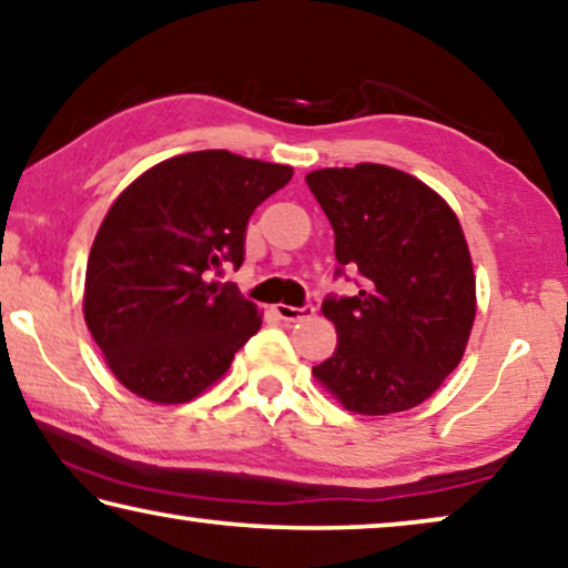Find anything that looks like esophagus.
Returning a JSON list of instances; mask_svg holds the SVG:
<instances>
[{"label":"esophagus","instance_id":"1","mask_svg":"<svg viewBox=\"0 0 568 568\" xmlns=\"http://www.w3.org/2000/svg\"><path fill=\"white\" fill-rule=\"evenodd\" d=\"M275 313H277V316H281L283 321H291V324H293V321H303V318L313 316V306L295 308V306H285V303H277Z\"/></svg>","mask_w":568,"mask_h":568}]
</instances>
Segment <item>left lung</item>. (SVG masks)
Here are the masks:
<instances>
[{
    "label": "left lung",
    "mask_w": 568,
    "mask_h": 568,
    "mask_svg": "<svg viewBox=\"0 0 568 568\" xmlns=\"http://www.w3.org/2000/svg\"><path fill=\"white\" fill-rule=\"evenodd\" d=\"M306 183L334 226L336 262L362 275L357 295L321 306L336 349L313 377L359 416L416 408L462 362L477 316L459 219L430 185L390 165L321 168Z\"/></svg>",
    "instance_id": "left-lung-1"
}]
</instances>
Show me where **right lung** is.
<instances>
[{
	"label": "right lung",
	"mask_w": 568,
	"mask_h": 568,
	"mask_svg": "<svg viewBox=\"0 0 568 568\" xmlns=\"http://www.w3.org/2000/svg\"><path fill=\"white\" fill-rule=\"evenodd\" d=\"M291 165L199 150L134 178L109 206L83 283V318L114 377L158 405L219 383L262 313L214 281L244 260V230Z\"/></svg>",
	"instance_id": "1"
}]
</instances>
